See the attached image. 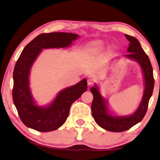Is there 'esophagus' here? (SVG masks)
<instances>
[{
  "mask_svg": "<svg viewBox=\"0 0 160 160\" xmlns=\"http://www.w3.org/2000/svg\"><path fill=\"white\" fill-rule=\"evenodd\" d=\"M87 82H88V86H92V85L94 83V80L91 78H88V80H87Z\"/></svg>",
  "mask_w": 160,
  "mask_h": 160,
  "instance_id": "34e87169",
  "label": "esophagus"
}]
</instances>
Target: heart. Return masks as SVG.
<instances>
[{
    "label": "heart",
    "instance_id": "b5f03b06",
    "mask_svg": "<svg viewBox=\"0 0 160 160\" xmlns=\"http://www.w3.org/2000/svg\"><path fill=\"white\" fill-rule=\"evenodd\" d=\"M102 43L101 42H96V43H94L93 44V46H92V48L93 50H98V49H99L100 48H101L102 47Z\"/></svg>",
    "mask_w": 160,
    "mask_h": 160
}]
</instances>
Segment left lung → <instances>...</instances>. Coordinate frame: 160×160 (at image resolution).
<instances>
[{
  "label": "left lung",
  "mask_w": 160,
  "mask_h": 160,
  "mask_svg": "<svg viewBox=\"0 0 160 160\" xmlns=\"http://www.w3.org/2000/svg\"><path fill=\"white\" fill-rule=\"evenodd\" d=\"M125 37L129 42L127 49L129 54L125 55L127 58L137 61L141 66L145 78V91L141 103L132 116L126 117H114L108 113L105 100L102 97L98 87H92L91 91L93 96L91 104V112L96 123L102 128L108 131L120 132L128 130L136 123H139L144 118L148 109V102L152 97L154 86V79L153 69L148 55L142 50L140 42L137 39L125 34Z\"/></svg>",
  "instance_id": "left-lung-1"
}]
</instances>
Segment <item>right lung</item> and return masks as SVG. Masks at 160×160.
<instances>
[{
	"mask_svg": "<svg viewBox=\"0 0 160 160\" xmlns=\"http://www.w3.org/2000/svg\"><path fill=\"white\" fill-rule=\"evenodd\" d=\"M79 37L72 33H42L25 46L14 67L12 98L18 115L25 126L39 132H50L65 123L72 104L87 90V80L61 91L47 108L34 104L29 88L31 67L42 49L67 48Z\"/></svg>",
	"mask_w": 160,
	"mask_h": 160,
	"instance_id": "1",
	"label": "right lung"
}]
</instances>
